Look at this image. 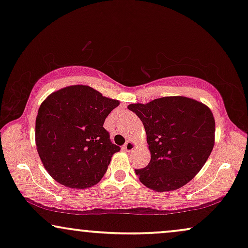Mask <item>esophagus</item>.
Segmentation results:
<instances>
[{
    "label": "esophagus",
    "mask_w": 248,
    "mask_h": 248,
    "mask_svg": "<svg viewBox=\"0 0 248 248\" xmlns=\"http://www.w3.org/2000/svg\"><path fill=\"white\" fill-rule=\"evenodd\" d=\"M134 148H136V143H134L133 141H127V142L123 146V149L125 152H132Z\"/></svg>",
    "instance_id": "esophagus-1"
}]
</instances>
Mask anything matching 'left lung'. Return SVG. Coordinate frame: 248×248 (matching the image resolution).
I'll list each match as a JSON object with an SVG mask.
<instances>
[{"label": "left lung", "mask_w": 248, "mask_h": 248, "mask_svg": "<svg viewBox=\"0 0 248 248\" xmlns=\"http://www.w3.org/2000/svg\"><path fill=\"white\" fill-rule=\"evenodd\" d=\"M127 108L142 122L152 154L149 164L136 170L141 183L165 192L190 181L214 147L215 121L211 109L186 96H164Z\"/></svg>", "instance_id": "obj_1"}]
</instances>
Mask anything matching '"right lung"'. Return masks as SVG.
I'll use <instances>...</instances> for the list:
<instances>
[{"mask_svg": "<svg viewBox=\"0 0 248 248\" xmlns=\"http://www.w3.org/2000/svg\"><path fill=\"white\" fill-rule=\"evenodd\" d=\"M120 101L86 85L56 91L42 102L35 125L37 153L57 182L74 189L94 186L121 148L104 127Z\"/></svg>", "mask_w": 248, "mask_h": 248, "instance_id": "obj_1", "label": "right lung"}]
</instances>
